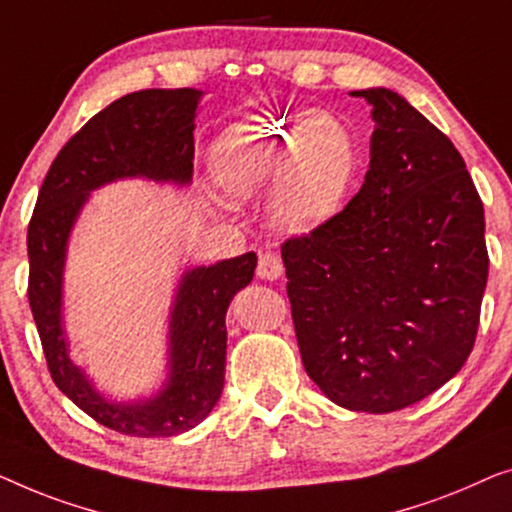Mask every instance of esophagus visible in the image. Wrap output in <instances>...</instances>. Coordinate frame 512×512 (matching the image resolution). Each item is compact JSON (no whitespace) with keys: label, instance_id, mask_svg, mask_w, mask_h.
Masks as SVG:
<instances>
[{"label":"esophagus","instance_id":"esophagus-1","mask_svg":"<svg viewBox=\"0 0 512 512\" xmlns=\"http://www.w3.org/2000/svg\"><path fill=\"white\" fill-rule=\"evenodd\" d=\"M257 276L262 280H278L280 276H283V262H280V257L273 253L259 255Z\"/></svg>","mask_w":512,"mask_h":512}]
</instances>
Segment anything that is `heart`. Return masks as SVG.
I'll return each instance as SVG.
<instances>
[{
  "label": "heart",
  "mask_w": 512,
  "mask_h": 512,
  "mask_svg": "<svg viewBox=\"0 0 512 512\" xmlns=\"http://www.w3.org/2000/svg\"><path fill=\"white\" fill-rule=\"evenodd\" d=\"M278 170L269 199L273 227L308 234L341 211L355 181V143L331 113L246 120L213 148L215 181L227 197L250 199Z\"/></svg>",
  "instance_id": "b5f03b06"
}]
</instances>
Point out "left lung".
<instances>
[{
  "label": "left lung",
  "instance_id": "left-lung-1",
  "mask_svg": "<svg viewBox=\"0 0 512 512\" xmlns=\"http://www.w3.org/2000/svg\"><path fill=\"white\" fill-rule=\"evenodd\" d=\"M371 162L348 206L280 248L301 362L348 410L392 413L469 359L487 285L485 211L441 129L387 88Z\"/></svg>",
  "mask_w": 512,
  "mask_h": 512
}]
</instances>
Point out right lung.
<instances>
[{"label": "right lung", "instance_id": "add662e5", "mask_svg": "<svg viewBox=\"0 0 512 512\" xmlns=\"http://www.w3.org/2000/svg\"><path fill=\"white\" fill-rule=\"evenodd\" d=\"M201 92L139 90L115 99L67 141L50 164L27 227L30 285L53 383L83 413L127 436H176L197 427L225 387V315L255 276L246 253L183 273L169 318V378L153 399L109 401L71 362L62 327V273L69 234L88 194L118 178L185 185L192 178L194 115Z\"/></svg>", "mask_w": 512, "mask_h": 512}]
</instances>
